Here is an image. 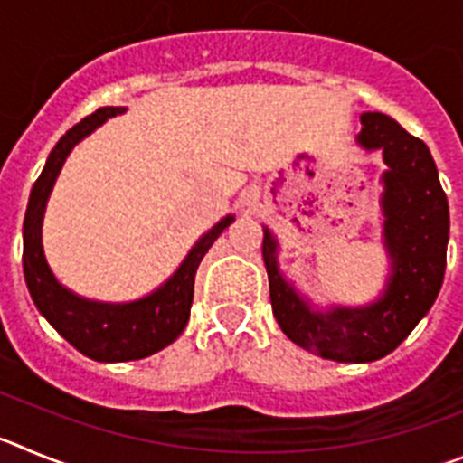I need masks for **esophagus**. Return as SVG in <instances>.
I'll list each match as a JSON object with an SVG mask.
<instances>
[{
	"instance_id": "34e87169",
	"label": "esophagus",
	"mask_w": 463,
	"mask_h": 463,
	"mask_svg": "<svg viewBox=\"0 0 463 463\" xmlns=\"http://www.w3.org/2000/svg\"><path fill=\"white\" fill-rule=\"evenodd\" d=\"M253 203H256V195H253V194H247V198H244V207H251Z\"/></svg>"
}]
</instances>
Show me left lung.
<instances>
[{
    "label": "left lung",
    "mask_w": 463,
    "mask_h": 463,
    "mask_svg": "<svg viewBox=\"0 0 463 463\" xmlns=\"http://www.w3.org/2000/svg\"><path fill=\"white\" fill-rule=\"evenodd\" d=\"M357 145L381 152L383 247L390 260L385 288L362 307L318 309L279 269V240L262 226V260L272 314L304 351L335 362H373L392 353L439 298L449 240L448 198L431 152L390 115L364 112Z\"/></svg>",
    "instance_id": "obj_1"
}]
</instances>
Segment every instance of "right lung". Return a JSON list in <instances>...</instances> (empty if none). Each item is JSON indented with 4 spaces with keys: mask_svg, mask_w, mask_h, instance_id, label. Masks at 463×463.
Listing matches in <instances>:
<instances>
[{
    "mask_svg": "<svg viewBox=\"0 0 463 463\" xmlns=\"http://www.w3.org/2000/svg\"><path fill=\"white\" fill-rule=\"evenodd\" d=\"M124 110L127 108H99L61 136L32 186L23 223V272L36 309L73 348L97 362L143 360L173 344L184 332L194 302L195 269L216 237L235 222L232 214L223 216L195 241L180 268L159 288L133 302H99L61 286L45 260V205L71 149Z\"/></svg>",
    "mask_w": 463,
    "mask_h": 463,
    "instance_id": "add662e5",
    "label": "right lung"
}]
</instances>
